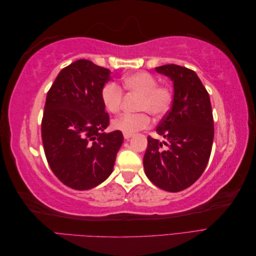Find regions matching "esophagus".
<instances>
[{"label":"esophagus","mask_w":256,"mask_h":256,"mask_svg":"<svg viewBox=\"0 0 256 256\" xmlns=\"http://www.w3.org/2000/svg\"><path fill=\"white\" fill-rule=\"evenodd\" d=\"M132 136V134H124V138H126V140H129V138Z\"/></svg>","instance_id":"1"}]
</instances>
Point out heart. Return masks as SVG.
Listing matches in <instances>:
<instances>
[{
    "label": "heart",
    "mask_w": 256,
    "mask_h": 256,
    "mask_svg": "<svg viewBox=\"0 0 256 256\" xmlns=\"http://www.w3.org/2000/svg\"><path fill=\"white\" fill-rule=\"evenodd\" d=\"M122 84L125 90L140 96L136 110L144 111L136 114H122L112 122L113 128L124 134H132L150 126V118L145 112L160 118L168 113L172 106V88L166 84H158L156 76L150 72L130 74L124 76ZM100 98L108 112L118 113L120 110L122 90L120 85L114 82L106 83L100 92Z\"/></svg>",
    "instance_id": "heart-1"
}]
</instances>
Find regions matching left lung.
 I'll use <instances>...</instances> for the list:
<instances>
[{"mask_svg": "<svg viewBox=\"0 0 256 256\" xmlns=\"http://www.w3.org/2000/svg\"><path fill=\"white\" fill-rule=\"evenodd\" d=\"M154 69L172 80L174 97L171 109L156 129L166 142L147 138L143 166L154 184L178 192L198 180L210 157L214 134L210 98L191 69L175 64Z\"/></svg>", "mask_w": 256, "mask_h": 256, "instance_id": "obj_1", "label": "left lung"}]
</instances>
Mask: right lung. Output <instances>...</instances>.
<instances>
[{"instance_id": "obj_1", "label": "right lung", "mask_w": 256, "mask_h": 256, "mask_svg": "<svg viewBox=\"0 0 256 256\" xmlns=\"http://www.w3.org/2000/svg\"><path fill=\"white\" fill-rule=\"evenodd\" d=\"M111 72L88 60L63 68L46 99L42 138L48 164L74 190H88L113 171L124 141L120 130L106 134L109 114L100 98Z\"/></svg>"}]
</instances>
